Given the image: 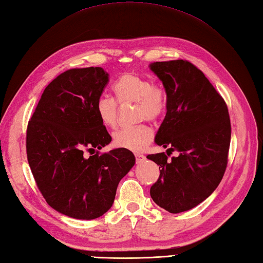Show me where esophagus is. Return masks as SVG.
<instances>
[{
  "instance_id": "obj_1",
  "label": "esophagus",
  "mask_w": 263,
  "mask_h": 263,
  "mask_svg": "<svg viewBox=\"0 0 263 263\" xmlns=\"http://www.w3.org/2000/svg\"><path fill=\"white\" fill-rule=\"evenodd\" d=\"M135 157H136V162L137 163H141V162H143L144 160H145V156L143 155V154H135Z\"/></svg>"
}]
</instances>
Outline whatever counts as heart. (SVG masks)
<instances>
[{
    "instance_id": "1",
    "label": "heart",
    "mask_w": 263,
    "mask_h": 263,
    "mask_svg": "<svg viewBox=\"0 0 263 263\" xmlns=\"http://www.w3.org/2000/svg\"><path fill=\"white\" fill-rule=\"evenodd\" d=\"M116 100L124 104L135 102L137 120H157L164 115L167 106V95L164 87L154 84L146 77L137 73H125L112 85ZM96 111L101 124L114 128L118 120V107L114 99L102 96L96 103ZM153 139V130L146 125L124 128L115 133L114 144L117 147L139 152Z\"/></svg>"
}]
</instances>
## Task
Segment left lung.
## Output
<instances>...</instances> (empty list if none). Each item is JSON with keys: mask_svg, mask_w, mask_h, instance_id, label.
<instances>
[{"mask_svg": "<svg viewBox=\"0 0 263 263\" xmlns=\"http://www.w3.org/2000/svg\"><path fill=\"white\" fill-rule=\"evenodd\" d=\"M149 68L167 95L165 118L155 136L167 149L147 155L160 166L149 194L156 205L178 214L207 199L223 179L231 143L229 110L205 74L188 61L154 62ZM173 150L179 155L167 159Z\"/></svg>", "mask_w": 263, "mask_h": 263, "instance_id": "left-lung-1", "label": "left lung"}]
</instances>
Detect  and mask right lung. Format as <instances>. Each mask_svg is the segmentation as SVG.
Masks as SVG:
<instances>
[{"instance_id": "add662e5", "label": "right lung", "mask_w": 263, "mask_h": 263, "mask_svg": "<svg viewBox=\"0 0 263 263\" xmlns=\"http://www.w3.org/2000/svg\"><path fill=\"white\" fill-rule=\"evenodd\" d=\"M108 82L102 67L68 69L46 87L28 124L27 156L38 189L51 208L72 218L107 213L135 164L126 148L83 155L111 142L96 111Z\"/></svg>"}]
</instances>
